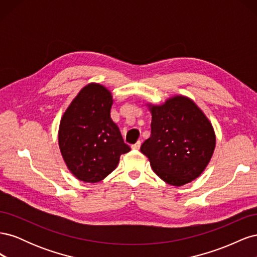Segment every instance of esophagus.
<instances>
[{
  "label": "esophagus",
  "instance_id": "1",
  "mask_svg": "<svg viewBox=\"0 0 257 257\" xmlns=\"http://www.w3.org/2000/svg\"><path fill=\"white\" fill-rule=\"evenodd\" d=\"M141 146H142V143L141 142H137L135 145L132 146V149H133V150H139V148H141Z\"/></svg>",
  "mask_w": 257,
  "mask_h": 257
}]
</instances>
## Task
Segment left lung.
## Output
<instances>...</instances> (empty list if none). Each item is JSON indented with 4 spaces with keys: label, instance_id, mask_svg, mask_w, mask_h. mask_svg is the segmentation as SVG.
Returning a JSON list of instances; mask_svg holds the SVG:
<instances>
[{
    "label": "left lung",
    "instance_id": "8db88e82",
    "mask_svg": "<svg viewBox=\"0 0 257 257\" xmlns=\"http://www.w3.org/2000/svg\"><path fill=\"white\" fill-rule=\"evenodd\" d=\"M151 112V135L141 151L153 172L170 185L181 186L203 174L212 158L215 133L203 110L184 95L161 105L147 104Z\"/></svg>",
    "mask_w": 257,
    "mask_h": 257
}]
</instances>
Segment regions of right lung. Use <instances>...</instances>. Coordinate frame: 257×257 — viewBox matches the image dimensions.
<instances>
[{
	"label": "right lung",
	"instance_id": "1",
	"mask_svg": "<svg viewBox=\"0 0 257 257\" xmlns=\"http://www.w3.org/2000/svg\"><path fill=\"white\" fill-rule=\"evenodd\" d=\"M112 104L111 92L91 82L62 115L59 148L68 170L80 181H102L118 166L121 155L131 150L110 118Z\"/></svg>",
	"mask_w": 257,
	"mask_h": 257
}]
</instances>
